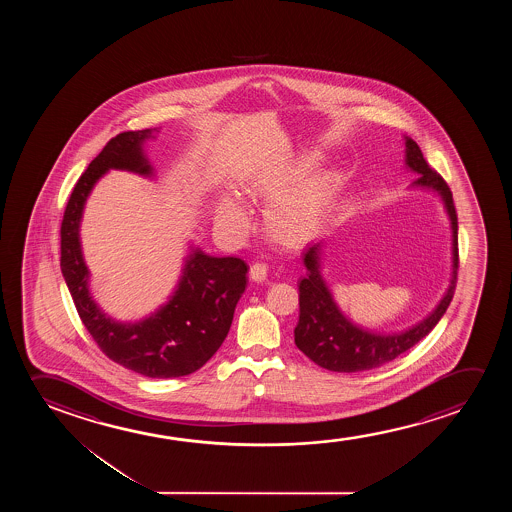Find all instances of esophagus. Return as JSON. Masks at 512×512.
Returning <instances> with one entry per match:
<instances>
[{
	"label": "esophagus",
	"instance_id": "1",
	"mask_svg": "<svg viewBox=\"0 0 512 512\" xmlns=\"http://www.w3.org/2000/svg\"><path fill=\"white\" fill-rule=\"evenodd\" d=\"M266 276L267 266L264 262H255V264H252V267H250V278H252L253 281H264L266 280Z\"/></svg>",
	"mask_w": 512,
	"mask_h": 512
}]
</instances>
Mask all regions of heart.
Segmentation results:
<instances>
[{
  "mask_svg": "<svg viewBox=\"0 0 512 512\" xmlns=\"http://www.w3.org/2000/svg\"><path fill=\"white\" fill-rule=\"evenodd\" d=\"M313 159H302L297 166L260 173L246 182L245 194L253 199H274L287 189L299 171L306 169ZM336 176L330 171H318L297 187L269 204L264 213V231L267 236L283 246L301 245L315 232L329 211L334 199ZM218 222L229 229H241L245 217L236 204L224 201L218 208Z\"/></svg>",
  "mask_w": 512,
  "mask_h": 512,
  "instance_id": "obj_1",
  "label": "heart"
}]
</instances>
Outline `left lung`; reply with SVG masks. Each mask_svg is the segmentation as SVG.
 <instances>
[{
    "label": "left lung",
    "instance_id": "8db88e82",
    "mask_svg": "<svg viewBox=\"0 0 512 512\" xmlns=\"http://www.w3.org/2000/svg\"><path fill=\"white\" fill-rule=\"evenodd\" d=\"M406 164L418 173L414 185L423 189H432L442 197L451 229H453V274L448 292L442 297L434 313L413 329L379 336L369 330L360 329L339 311L330 295L329 288L320 274V252L322 241L308 246L302 253L304 266L308 274L299 283V323L294 330L297 348L311 358L316 365L327 371L360 372L392 362L402 353L411 350L420 343L430 330L434 329L442 315L446 313L449 302L455 295L456 276H458V217H456L453 194L448 183L444 182L437 171L428 166L416 141L406 138Z\"/></svg>",
    "mask_w": 512,
    "mask_h": 512
}]
</instances>
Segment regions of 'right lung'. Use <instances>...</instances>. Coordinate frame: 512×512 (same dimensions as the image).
Instances as JSON below:
<instances>
[{"mask_svg":"<svg viewBox=\"0 0 512 512\" xmlns=\"http://www.w3.org/2000/svg\"><path fill=\"white\" fill-rule=\"evenodd\" d=\"M150 136L152 129L117 134L78 178L61 224V271L80 320L106 357L148 378H180L201 369L224 343L236 304L245 292V260L211 257L196 250L190 253L182 280L166 306L141 322L119 323L92 301L78 239L85 199L108 169L152 175L141 150Z\"/></svg>","mask_w":512,"mask_h":512,"instance_id":"1","label":"right lung"}]
</instances>
